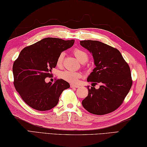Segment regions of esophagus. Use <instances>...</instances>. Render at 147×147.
<instances>
[{
  "label": "esophagus",
  "instance_id": "34e87169",
  "mask_svg": "<svg viewBox=\"0 0 147 147\" xmlns=\"http://www.w3.org/2000/svg\"><path fill=\"white\" fill-rule=\"evenodd\" d=\"M70 87H71V88H79V86L74 84H70Z\"/></svg>",
  "mask_w": 147,
  "mask_h": 147
}]
</instances>
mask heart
<instances>
[{"mask_svg":"<svg viewBox=\"0 0 147 147\" xmlns=\"http://www.w3.org/2000/svg\"><path fill=\"white\" fill-rule=\"evenodd\" d=\"M74 54L75 55L77 59L81 63H85L88 60V55L85 51L80 49H76L74 50ZM63 59H64V53H61L59 54L56 59V64L57 66H61L63 63ZM81 74L77 71H74L70 70H65L62 71L60 74V77L65 81H68L69 82H76L78 79L81 77Z\"/></svg>","mask_w":147,"mask_h":147,"instance_id":"b5f03b06","label":"heart"}]
</instances>
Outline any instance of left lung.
Listing matches in <instances>:
<instances>
[{
  "mask_svg": "<svg viewBox=\"0 0 147 147\" xmlns=\"http://www.w3.org/2000/svg\"><path fill=\"white\" fill-rule=\"evenodd\" d=\"M92 53L96 67L87 79L92 82L88 87V95L82 101L88 112L96 115L112 113L120 107L132 84L131 69L120 52L98 41H80ZM101 84L98 90L93 84Z\"/></svg>",
  "mask_w": 147,
  "mask_h": 147,
  "instance_id": "obj_1",
  "label": "left lung"
}]
</instances>
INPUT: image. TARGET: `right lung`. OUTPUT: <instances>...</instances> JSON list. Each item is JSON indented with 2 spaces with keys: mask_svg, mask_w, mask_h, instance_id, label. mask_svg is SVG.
Returning <instances> with one entry per match:
<instances>
[{
  "mask_svg": "<svg viewBox=\"0 0 147 147\" xmlns=\"http://www.w3.org/2000/svg\"><path fill=\"white\" fill-rule=\"evenodd\" d=\"M74 40L46 38L22 50L13 65L14 86L23 100L36 110L48 111L57 104L61 94L70 88L63 79L46 83L51 77L56 59L63 51L70 48Z\"/></svg>",
  "mask_w": 147,
  "mask_h": 147,
  "instance_id": "right-lung-1",
  "label": "right lung"
}]
</instances>
